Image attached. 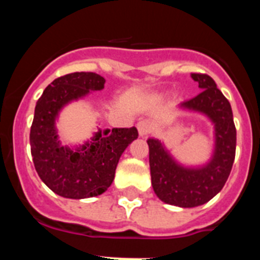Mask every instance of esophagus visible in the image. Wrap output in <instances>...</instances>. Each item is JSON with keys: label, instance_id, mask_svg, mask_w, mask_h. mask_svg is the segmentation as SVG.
<instances>
[{"label": "esophagus", "instance_id": "obj_1", "mask_svg": "<svg viewBox=\"0 0 260 260\" xmlns=\"http://www.w3.org/2000/svg\"><path fill=\"white\" fill-rule=\"evenodd\" d=\"M137 127L141 137H146V135L150 134L151 130H152V125H151L150 121H147V119H142V121H139Z\"/></svg>", "mask_w": 260, "mask_h": 260}]
</instances>
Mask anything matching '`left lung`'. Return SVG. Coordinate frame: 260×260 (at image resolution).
<instances>
[{"label":"left lung","mask_w":260,"mask_h":260,"mask_svg":"<svg viewBox=\"0 0 260 260\" xmlns=\"http://www.w3.org/2000/svg\"><path fill=\"white\" fill-rule=\"evenodd\" d=\"M201 93L181 108L203 113L215 125V151L211 161L202 168H185L174 161L162 143L148 139L151 182L155 194L164 203L191 208L207 203L224 187L236 156L237 133L228 99L207 74L192 73Z\"/></svg>","instance_id":"left-lung-1"}]
</instances>
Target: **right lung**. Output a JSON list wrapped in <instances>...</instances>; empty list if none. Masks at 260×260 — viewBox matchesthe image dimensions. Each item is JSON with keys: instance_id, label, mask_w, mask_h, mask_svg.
I'll return each instance as SVG.
<instances>
[{"instance_id": "obj_1", "label": "right lung", "mask_w": 260, "mask_h": 260, "mask_svg": "<svg viewBox=\"0 0 260 260\" xmlns=\"http://www.w3.org/2000/svg\"><path fill=\"white\" fill-rule=\"evenodd\" d=\"M96 73H71L54 79L36 103L29 143L41 181L63 198L83 199L103 194L112 185L118 160L138 138L137 127L99 130L86 144L71 150L61 146L56 118L68 103L104 88Z\"/></svg>"}]
</instances>
